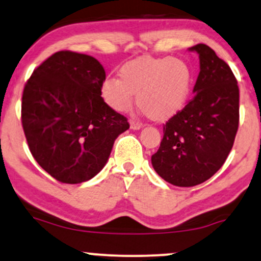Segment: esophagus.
I'll use <instances>...</instances> for the list:
<instances>
[{
    "instance_id": "esophagus-1",
    "label": "esophagus",
    "mask_w": 261,
    "mask_h": 261,
    "mask_svg": "<svg viewBox=\"0 0 261 261\" xmlns=\"http://www.w3.org/2000/svg\"><path fill=\"white\" fill-rule=\"evenodd\" d=\"M129 124H130V128H132V129H134V130L140 129V128H142V124H140L139 122L133 121V119H130V121H129Z\"/></svg>"
}]
</instances>
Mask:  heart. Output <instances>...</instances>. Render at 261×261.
<instances>
[{
    "label": "heart",
    "mask_w": 261,
    "mask_h": 261,
    "mask_svg": "<svg viewBox=\"0 0 261 261\" xmlns=\"http://www.w3.org/2000/svg\"><path fill=\"white\" fill-rule=\"evenodd\" d=\"M191 81V69L179 58L143 57L125 63L119 79H103L101 97L113 111L125 112L137 93V105L150 119L162 122L185 106Z\"/></svg>",
    "instance_id": "1"
}]
</instances>
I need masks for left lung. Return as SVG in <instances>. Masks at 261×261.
Masks as SVG:
<instances>
[{"mask_svg":"<svg viewBox=\"0 0 261 261\" xmlns=\"http://www.w3.org/2000/svg\"><path fill=\"white\" fill-rule=\"evenodd\" d=\"M189 50L200 60L194 96L164 124L160 148L151 156L159 176L177 187L200 185L221 168L240 123V89L228 64L205 44Z\"/></svg>","mask_w":261,"mask_h":261,"instance_id":"obj_1","label":"left lung"}]
</instances>
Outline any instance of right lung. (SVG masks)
I'll return each mask as SVG.
<instances>
[{"instance_id": "1", "label": "right lung", "mask_w": 261, "mask_h": 261, "mask_svg": "<svg viewBox=\"0 0 261 261\" xmlns=\"http://www.w3.org/2000/svg\"><path fill=\"white\" fill-rule=\"evenodd\" d=\"M106 73L96 58L58 51L28 79L21 125L36 162L61 183L93 178L106 165L127 118L101 97Z\"/></svg>"}]
</instances>
